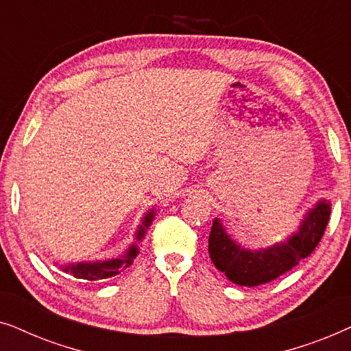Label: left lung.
Here are the masks:
<instances>
[{"label":"left lung","instance_id":"8db88e82","mask_svg":"<svg viewBox=\"0 0 351 351\" xmlns=\"http://www.w3.org/2000/svg\"><path fill=\"white\" fill-rule=\"evenodd\" d=\"M330 217V204L319 200L308 210L295 234L268 249L249 250L236 244L224 231L218 218L213 219L208 237V254L213 265L234 284L255 287L271 282L287 273L298 261L313 254L319 244Z\"/></svg>","mask_w":351,"mask_h":351}]
</instances>
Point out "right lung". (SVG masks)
Wrapping results in <instances>:
<instances>
[{
    "label": "right lung",
    "instance_id": "right-lung-1",
    "mask_svg": "<svg viewBox=\"0 0 351 351\" xmlns=\"http://www.w3.org/2000/svg\"><path fill=\"white\" fill-rule=\"evenodd\" d=\"M154 219V210L147 212L146 217H144V221L136 232V239L141 241L144 234H146V230L151 226ZM138 255V247L133 244L130 247L127 254L120 258H112L106 261H90V263H75V265H65L60 266V269L65 271V273L73 274L75 278L78 279H86V281H101V279H107L115 276V274L121 273L123 269H127L130 265L133 263V260L136 258Z\"/></svg>",
    "mask_w": 351,
    "mask_h": 351
}]
</instances>
